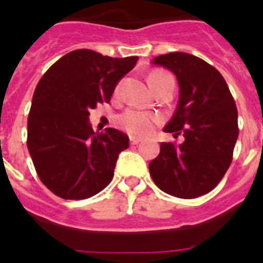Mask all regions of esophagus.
Instances as JSON below:
<instances>
[{
  "instance_id": "obj_1",
  "label": "esophagus",
  "mask_w": 263,
  "mask_h": 263,
  "mask_svg": "<svg viewBox=\"0 0 263 263\" xmlns=\"http://www.w3.org/2000/svg\"><path fill=\"white\" fill-rule=\"evenodd\" d=\"M141 141H142V138H139V137H134V136L130 137V143H132V145H138Z\"/></svg>"
}]
</instances>
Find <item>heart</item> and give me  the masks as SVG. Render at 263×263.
<instances>
[{"instance_id": "1", "label": "heart", "mask_w": 263, "mask_h": 263, "mask_svg": "<svg viewBox=\"0 0 263 263\" xmlns=\"http://www.w3.org/2000/svg\"><path fill=\"white\" fill-rule=\"evenodd\" d=\"M166 79H173L170 73L162 69L153 71L148 75V84L152 89H155L160 81L166 80ZM117 122L122 129H125L129 134L133 136H147L153 132L155 124L159 122V117L153 113L147 111L136 110V109H127L122 115L118 116Z\"/></svg>"}]
</instances>
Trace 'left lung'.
Here are the masks:
<instances>
[{"label":"left lung","instance_id":"obj_1","mask_svg":"<svg viewBox=\"0 0 263 263\" xmlns=\"http://www.w3.org/2000/svg\"><path fill=\"white\" fill-rule=\"evenodd\" d=\"M153 63L178 79L179 103L163 130L184 141L160 143L150 175L166 194L195 199L212 191L231 166L238 137L236 103L221 73L200 58L170 52Z\"/></svg>","mask_w":263,"mask_h":263}]
</instances>
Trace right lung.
Instances as JSON below:
<instances>
[{
    "label": "right lung",
    "mask_w": 263,
    "mask_h": 263,
    "mask_svg": "<svg viewBox=\"0 0 263 263\" xmlns=\"http://www.w3.org/2000/svg\"><path fill=\"white\" fill-rule=\"evenodd\" d=\"M137 60L75 50L39 80L27 118V148L41 182L57 196L88 199L110 183L129 138L113 127L95 133L89 111L110 101L120 79Z\"/></svg>",
    "instance_id": "1"
}]
</instances>
